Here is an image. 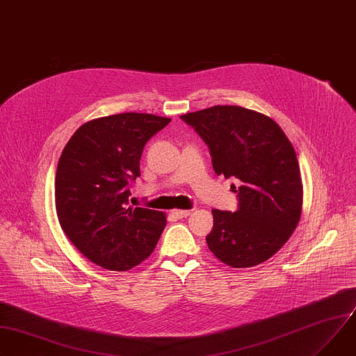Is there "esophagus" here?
Returning <instances> with one entry per match:
<instances>
[{
    "label": "esophagus",
    "mask_w": 356,
    "mask_h": 356,
    "mask_svg": "<svg viewBox=\"0 0 356 356\" xmlns=\"http://www.w3.org/2000/svg\"><path fill=\"white\" fill-rule=\"evenodd\" d=\"M190 210H173L172 214L176 217V218H184L187 216H190Z\"/></svg>",
    "instance_id": "obj_1"
}]
</instances>
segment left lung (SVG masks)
<instances>
[{
    "mask_svg": "<svg viewBox=\"0 0 356 356\" xmlns=\"http://www.w3.org/2000/svg\"><path fill=\"white\" fill-rule=\"evenodd\" d=\"M180 118L209 146L214 172L241 181L234 190L237 211L211 210L210 251L233 268L267 261L301 217L302 181L293 145L271 118L241 106L217 105Z\"/></svg>",
    "mask_w": 356,
    "mask_h": 356,
    "instance_id": "1",
    "label": "left lung"
}]
</instances>
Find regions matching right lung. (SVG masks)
Segmentation results:
<instances>
[{"mask_svg": "<svg viewBox=\"0 0 356 356\" xmlns=\"http://www.w3.org/2000/svg\"><path fill=\"white\" fill-rule=\"evenodd\" d=\"M172 119L119 113L83 123L63 147L55 177V207L71 243L106 270L126 271L153 252L165 213L129 206L147 140Z\"/></svg>", "mask_w": 356, "mask_h": 356, "instance_id": "obj_1", "label": "right lung"}]
</instances>
